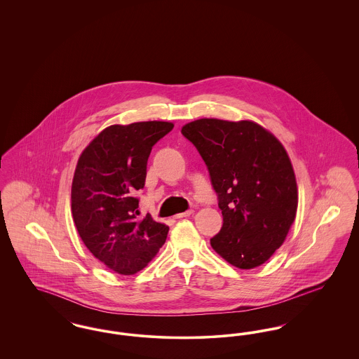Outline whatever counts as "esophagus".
<instances>
[{
	"instance_id": "34e87169",
	"label": "esophagus",
	"mask_w": 359,
	"mask_h": 359,
	"mask_svg": "<svg viewBox=\"0 0 359 359\" xmlns=\"http://www.w3.org/2000/svg\"><path fill=\"white\" fill-rule=\"evenodd\" d=\"M194 211L192 210H188L186 212H182V214H177V215H175V219H180V218H187L189 217L191 214H192Z\"/></svg>"
}]
</instances>
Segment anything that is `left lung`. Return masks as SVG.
<instances>
[{
  "mask_svg": "<svg viewBox=\"0 0 359 359\" xmlns=\"http://www.w3.org/2000/svg\"><path fill=\"white\" fill-rule=\"evenodd\" d=\"M205 160L222 210L212 249L239 269H253L283 245L297 210L290 157L276 137L253 121L202 118L182 128Z\"/></svg>",
  "mask_w": 359,
  "mask_h": 359,
  "instance_id": "left-lung-1",
  "label": "left lung"
}]
</instances>
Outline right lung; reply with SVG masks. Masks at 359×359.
Masks as SVG:
<instances>
[{
    "instance_id": "add662e5",
    "label": "right lung",
    "mask_w": 359,
    "mask_h": 359,
    "mask_svg": "<svg viewBox=\"0 0 359 359\" xmlns=\"http://www.w3.org/2000/svg\"><path fill=\"white\" fill-rule=\"evenodd\" d=\"M172 122L111 125L81 154L71 187V210L86 248L107 268L135 274L164 245L170 227L148 214L137 219L136 191L144 188L154 144Z\"/></svg>"
}]
</instances>
